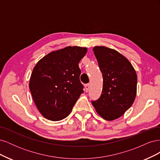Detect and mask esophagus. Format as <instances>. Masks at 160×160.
<instances>
[{"instance_id":"1","label":"esophagus","mask_w":160,"mask_h":160,"mask_svg":"<svg viewBox=\"0 0 160 160\" xmlns=\"http://www.w3.org/2000/svg\"><path fill=\"white\" fill-rule=\"evenodd\" d=\"M89 87H90L89 84H86V85H85V91L86 92H88V91H89Z\"/></svg>"}]
</instances>
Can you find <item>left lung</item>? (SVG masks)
I'll return each mask as SVG.
<instances>
[{"label": "left lung", "mask_w": 160, "mask_h": 160, "mask_svg": "<svg viewBox=\"0 0 160 160\" xmlns=\"http://www.w3.org/2000/svg\"><path fill=\"white\" fill-rule=\"evenodd\" d=\"M93 51L103 75V89L99 99L92 101L97 113L107 121L122 116L132 105L137 93L138 77L126 57L104 46Z\"/></svg>", "instance_id": "8db88e82"}]
</instances>
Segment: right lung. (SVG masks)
Masks as SVG:
<instances>
[{
	"mask_svg": "<svg viewBox=\"0 0 160 160\" xmlns=\"http://www.w3.org/2000/svg\"><path fill=\"white\" fill-rule=\"evenodd\" d=\"M87 51L86 47H66L51 51L34 67L29 88L34 102L45 118L53 122L65 119L83 93L79 62Z\"/></svg>",
	"mask_w": 160,
	"mask_h": 160,
	"instance_id": "add662e5",
	"label": "right lung"
}]
</instances>
